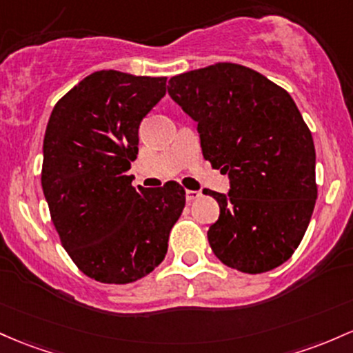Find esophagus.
I'll return each mask as SVG.
<instances>
[{
    "mask_svg": "<svg viewBox=\"0 0 353 353\" xmlns=\"http://www.w3.org/2000/svg\"><path fill=\"white\" fill-rule=\"evenodd\" d=\"M197 197H201V192L199 191H185V201H188V203H192V201H196Z\"/></svg>",
    "mask_w": 353,
    "mask_h": 353,
    "instance_id": "34e87169",
    "label": "esophagus"
}]
</instances>
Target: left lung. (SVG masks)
I'll return each instance as SVG.
<instances>
[{"mask_svg":"<svg viewBox=\"0 0 353 353\" xmlns=\"http://www.w3.org/2000/svg\"><path fill=\"white\" fill-rule=\"evenodd\" d=\"M170 99L197 122L203 156L230 177L209 226L230 268L265 273L295 253L316 199L315 145L286 90L254 70L216 63L169 80Z\"/></svg>","mask_w":353,"mask_h":353,"instance_id":"left-lung-1","label":"left lung"}]
</instances>
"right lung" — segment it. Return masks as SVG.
Listing matches in <instances>:
<instances>
[{
  "label": "right lung",
  "mask_w": 353,
  "mask_h": 353,
  "mask_svg": "<svg viewBox=\"0 0 353 353\" xmlns=\"http://www.w3.org/2000/svg\"><path fill=\"white\" fill-rule=\"evenodd\" d=\"M165 80L100 70L58 100L46 125L41 188L50 216L73 263L100 283H132L161 265L184 209L176 181L137 191L125 174Z\"/></svg>",
  "instance_id": "add662e5"
}]
</instances>
